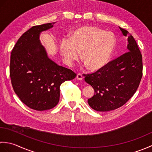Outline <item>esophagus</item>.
<instances>
[{
    "mask_svg": "<svg viewBox=\"0 0 152 152\" xmlns=\"http://www.w3.org/2000/svg\"><path fill=\"white\" fill-rule=\"evenodd\" d=\"M76 79L78 80H80V81H81V80H83V76L81 74H78L76 76Z\"/></svg>",
    "mask_w": 152,
    "mask_h": 152,
    "instance_id": "1",
    "label": "esophagus"
}]
</instances>
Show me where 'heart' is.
I'll list each match as a JSON object with an SVG mask.
<instances>
[{"label": "heart", "instance_id": "heart-1", "mask_svg": "<svg viewBox=\"0 0 152 152\" xmlns=\"http://www.w3.org/2000/svg\"><path fill=\"white\" fill-rule=\"evenodd\" d=\"M116 45L114 34L93 26L76 28L70 39L64 38L60 51L68 64L78 60L82 53L85 66L93 71L105 67L110 61Z\"/></svg>", "mask_w": 152, "mask_h": 152}]
</instances>
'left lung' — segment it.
Returning a JSON list of instances; mask_svg holds the SVG:
<instances>
[{
  "instance_id": "8db88e82",
  "label": "left lung",
  "mask_w": 152,
  "mask_h": 152,
  "mask_svg": "<svg viewBox=\"0 0 152 152\" xmlns=\"http://www.w3.org/2000/svg\"><path fill=\"white\" fill-rule=\"evenodd\" d=\"M127 37V52L110 62L103 69L85 75V81L94 89L88 100L89 105L99 112L121 107L136 92L142 76V57L133 37L120 28Z\"/></svg>"
}]
</instances>
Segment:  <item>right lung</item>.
I'll return each instance as SVG.
<instances>
[{
    "mask_svg": "<svg viewBox=\"0 0 152 152\" xmlns=\"http://www.w3.org/2000/svg\"><path fill=\"white\" fill-rule=\"evenodd\" d=\"M55 23L31 27L11 53L10 74L14 91L25 104L38 111L54 108L59 101L61 83L76 77L72 70L48 57L40 40L42 32L52 28Z\"/></svg>",
    "mask_w": 152,
    "mask_h": 152,
    "instance_id": "1",
    "label": "right lung"
}]
</instances>
